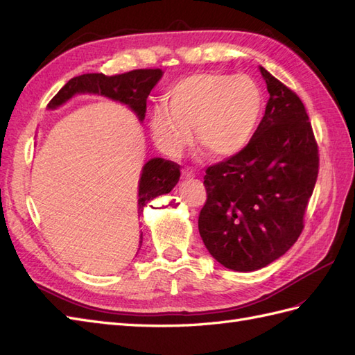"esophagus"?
<instances>
[{
  "mask_svg": "<svg viewBox=\"0 0 355 355\" xmlns=\"http://www.w3.org/2000/svg\"><path fill=\"white\" fill-rule=\"evenodd\" d=\"M181 175H183V178H193L195 177V171L191 168H184L183 171H181Z\"/></svg>",
  "mask_w": 355,
  "mask_h": 355,
  "instance_id": "esophagus-1",
  "label": "esophagus"
}]
</instances>
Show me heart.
Returning a JSON list of instances; mask_svg holds the SVG:
<instances>
[{"instance_id":"heart-1","label":"heart","mask_w":355,"mask_h":355,"mask_svg":"<svg viewBox=\"0 0 355 355\" xmlns=\"http://www.w3.org/2000/svg\"><path fill=\"white\" fill-rule=\"evenodd\" d=\"M150 117L156 146L178 156L193 141L217 157H232L254 135L263 113V92L248 76L198 73L181 78Z\"/></svg>"}]
</instances>
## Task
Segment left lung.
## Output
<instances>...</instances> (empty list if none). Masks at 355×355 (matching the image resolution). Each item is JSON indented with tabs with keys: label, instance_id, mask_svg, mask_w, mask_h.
Masks as SVG:
<instances>
[{
	"label": "left lung",
	"instance_id": "1",
	"mask_svg": "<svg viewBox=\"0 0 355 355\" xmlns=\"http://www.w3.org/2000/svg\"><path fill=\"white\" fill-rule=\"evenodd\" d=\"M269 101L247 147L208 166L198 226L223 266L251 272L293 247L317 183L320 156L300 98L260 67Z\"/></svg>",
	"mask_w": 355,
	"mask_h": 355
}]
</instances>
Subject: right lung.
Wrapping results in <instances>:
<instances>
[{"instance_id":"add662e5","label":"right lung","mask_w":355,"mask_h":355,"mask_svg":"<svg viewBox=\"0 0 355 355\" xmlns=\"http://www.w3.org/2000/svg\"><path fill=\"white\" fill-rule=\"evenodd\" d=\"M162 77V69H134L125 74H83L71 78L47 104L49 110H55L65 104L76 94L103 95L110 99L126 104L138 116L139 121L146 117L147 98ZM180 180V165L162 157L150 159L143 168L138 186V212L151 199L166 195L175 187ZM139 247L143 244V234L139 236Z\"/></svg>"}]
</instances>
